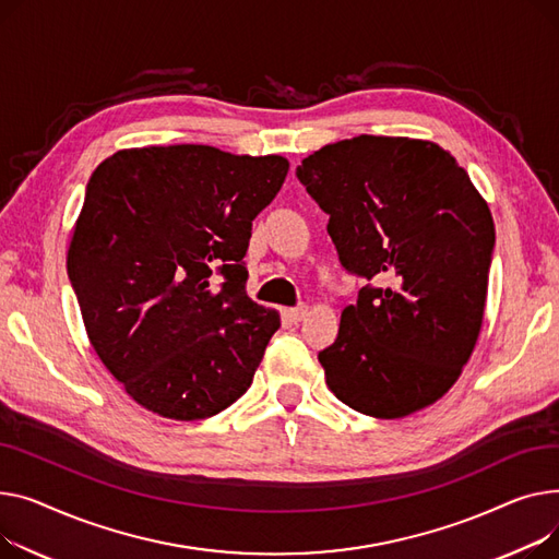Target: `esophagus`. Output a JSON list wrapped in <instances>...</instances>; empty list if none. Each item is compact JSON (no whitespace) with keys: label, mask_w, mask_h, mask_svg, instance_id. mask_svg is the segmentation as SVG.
I'll return each instance as SVG.
<instances>
[{"label":"esophagus","mask_w":559,"mask_h":559,"mask_svg":"<svg viewBox=\"0 0 559 559\" xmlns=\"http://www.w3.org/2000/svg\"><path fill=\"white\" fill-rule=\"evenodd\" d=\"M307 313H309V309H307V307H298V309H288V311H286L288 320H290V322H295V324L302 322V320L307 318Z\"/></svg>","instance_id":"34e87169"}]
</instances>
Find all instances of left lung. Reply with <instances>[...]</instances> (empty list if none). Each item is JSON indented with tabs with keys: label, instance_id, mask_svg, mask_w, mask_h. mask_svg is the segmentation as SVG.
I'll use <instances>...</instances> for the list:
<instances>
[{
	"label": "left lung",
	"instance_id": "1",
	"mask_svg": "<svg viewBox=\"0 0 559 559\" xmlns=\"http://www.w3.org/2000/svg\"><path fill=\"white\" fill-rule=\"evenodd\" d=\"M298 178L322 212L341 264L390 282L360 288L324 381L349 408L400 419L442 400L476 347L495 221L440 144L358 135L313 151Z\"/></svg>",
	"mask_w": 559,
	"mask_h": 559
}]
</instances>
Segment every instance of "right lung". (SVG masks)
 Returning <instances> with one entry per match:
<instances>
[{
    "label": "right lung",
    "instance_id": "right-lung-1",
    "mask_svg": "<svg viewBox=\"0 0 559 559\" xmlns=\"http://www.w3.org/2000/svg\"><path fill=\"white\" fill-rule=\"evenodd\" d=\"M286 174L282 155L203 144L121 148L94 169L68 273L96 356L142 408L205 419L250 388L280 311L248 298L241 259Z\"/></svg>",
    "mask_w": 559,
    "mask_h": 559
}]
</instances>
